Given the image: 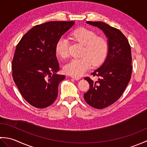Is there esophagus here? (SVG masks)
<instances>
[{
    "instance_id": "esophagus-1",
    "label": "esophagus",
    "mask_w": 147,
    "mask_h": 147,
    "mask_svg": "<svg viewBox=\"0 0 147 147\" xmlns=\"http://www.w3.org/2000/svg\"><path fill=\"white\" fill-rule=\"evenodd\" d=\"M71 77H72V78L74 79V80H78L80 79V77H75V76H71Z\"/></svg>"
}]
</instances>
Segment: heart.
Segmentation results:
<instances>
[{"label": "heart", "instance_id": "1", "mask_svg": "<svg viewBox=\"0 0 147 147\" xmlns=\"http://www.w3.org/2000/svg\"><path fill=\"white\" fill-rule=\"evenodd\" d=\"M71 39L84 45L80 59H73L64 66V71L69 75L78 77L91 67L101 64L106 58L108 52V43L102 37L96 36L93 31L86 28H80L70 34ZM69 42L64 38L58 40L55 46L57 55L62 59L69 55Z\"/></svg>", "mask_w": 147, "mask_h": 147}]
</instances>
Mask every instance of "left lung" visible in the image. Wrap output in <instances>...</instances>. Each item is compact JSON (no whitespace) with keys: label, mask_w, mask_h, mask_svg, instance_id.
I'll return each mask as SVG.
<instances>
[{"label":"left lung","mask_w":147,"mask_h":147,"mask_svg":"<svg viewBox=\"0 0 147 147\" xmlns=\"http://www.w3.org/2000/svg\"><path fill=\"white\" fill-rule=\"evenodd\" d=\"M86 23L100 29L107 38V57L101 66L92 73L99 78L93 81L85 78L90 89L84 94V98L93 108L101 109L116 102L126 88L131 76V51L126 37L120 30L101 21Z\"/></svg>","instance_id":"1"}]
</instances>
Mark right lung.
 Instances as JSON below:
<instances>
[{"mask_svg": "<svg viewBox=\"0 0 147 147\" xmlns=\"http://www.w3.org/2000/svg\"><path fill=\"white\" fill-rule=\"evenodd\" d=\"M74 21H49L33 27L16 48L12 62L14 82L25 100L33 107L51 105L58 95L64 75L57 74L59 65L55 46Z\"/></svg>", "mask_w": 147, "mask_h": 147, "instance_id": "add662e5", "label": "right lung"}]
</instances>
